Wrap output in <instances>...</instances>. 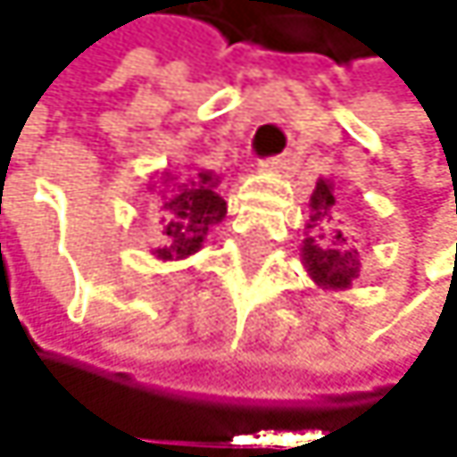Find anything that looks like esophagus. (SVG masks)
Listing matches in <instances>:
<instances>
[{"mask_svg":"<svg viewBox=\"0 0 457 457\" xmlns=\"http://www.w3.org/2000/svg\"><path fill=\"white\" fill-rule=\"evenodd\" d=\"M295 153H282V155H274V159H266V162H260V170L262 172H287L295 167Z\"/></svg>","mask_w":457,"mask_h":457,"instance_id":"1","label":"esophagus"}]
</instances>
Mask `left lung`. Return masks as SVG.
<instances>
[{
    "instance_id": "left-lung-1",
    "label": "left lung",
    "mask_w": 457,
    "mask_h": 457,
    "mask_svg": "<svg viewBox=\"0 0 457 457\" xmlns=\"http://www.w3.org/2000/svg\"><path fill=\"white\" fill-rule=\"evenodd\" d=\"M335 188L328 180H318L310 197V221L307 230L318 236H307L302 244V262L315 285L326 290H348L359 277V252L348 246L343 230H335Z\"/></svg>"
}]
</instances>
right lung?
<instances>
[{
  "label": "right lung",
  "mask_w": 457,
  "mask_h": 457,
  "mask_svg": "<svg viewBox=\"0 0 457 457\" xmlns=\"http://www.w3.org/2000/svg\"><path fill=\"white\" fill-rule=\"evenodd\" d=\"M216 183L219 175L200 172L180 180L175 178V183H170L162 191V203H159L162 244L153 249L155 257L183 260L203 246L208 230L227 213V203L216 195Z\"/></svg>",
  "instance_id": "obj_1"
}]
</instances>
